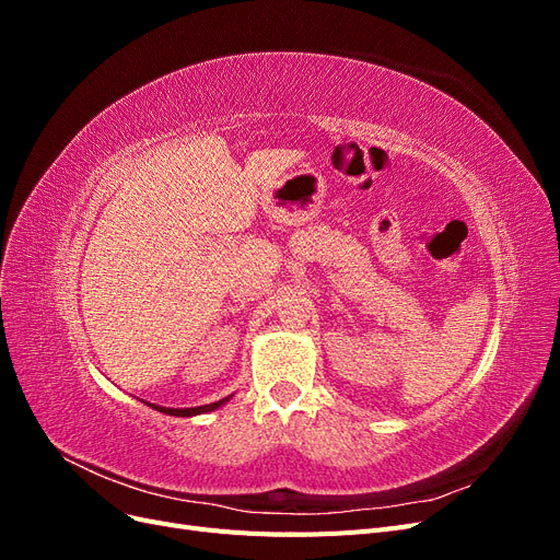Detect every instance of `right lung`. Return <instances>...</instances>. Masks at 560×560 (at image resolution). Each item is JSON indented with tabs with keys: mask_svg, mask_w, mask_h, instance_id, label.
Returning a JSON list of instances; mask_svg holds the SVG:
<instances>
[{
	"mask_svg": "<svg viewBox=\"0 0 560 560\" xmlns=\"http://www.w3.org/2000/svg\"><path fill=\"white\" fill-rule=\"evenodd\" d=\"M229 399H231V397H224V399L212 401V404H206V406H191V409H167V406H156V404H149V401H144V404H149L151 409H156V411H161V413H167V416L189 418V416H198V413H208V411H214V409H219V406H222V404H226Z\"/></svg>",
	"mask_w": 560,
	"mask_h": 560,
	"instance_id": "add662e5",
	"label": "right lung"
}]
</instances>
